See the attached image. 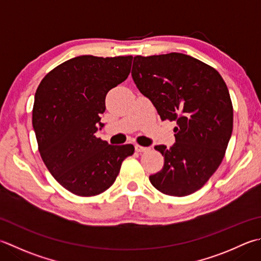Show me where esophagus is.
Masks as SVG:
<instances>
[{"label":"esophagus","instance_id":"34e87169","mask_svg":"<svg viewBox=\"0 0 261 261\" xmlns=\"http://www.w3.org/2000/svg\"><path fill=\"white\" fill-rule=\"evenodd\" d=\"M135 148H136V151H137V152H146V151H148V150L150 149V148L142 147V146H139V145H137Z\"/></svg>","mask_w":261,"mask_h":261}]
</instances>
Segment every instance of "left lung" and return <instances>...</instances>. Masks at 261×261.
I'll return each mask as SVG.
<instances>
[{
    "label": "left lung",
    "mask_w": 261,
    "mask_h": 261,
    "mask_svg": "<svg viewBox=\"0 0 261 261\" xmlns=\"http://www.w3.org/2000/svg\"><path fill=\"white\" fill-rule=\"evenodd\" d=\"M132 78L162 121H175V144L156 146L164 166L149 181L167 196L196 192L221 165L233 130L225 81L211 65L182 53L134 59Z\"/></svg>",
    "instance_id": "left-lung-1"
}]
</instances>
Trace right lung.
<instances>
[{
	"instance_id": "obj_1",
	"label": "right lung",
	"mask_w": 261,
	"mask_h": 261,
	"mask_svg": "<svg viewBox=\"0 0 261 261\" xmlns=\"http://www.w3.org/2000/svg\"><path fill=\"white\" fill-rule=\"evenodd\" d=\"M132 56H76L54 68L35 94L33 126L50 174L66 190L93 197L113 185L132 145L112 146L95 134L103 127L109 91L127 78Z\"/></svg>"
}]
</instances>
